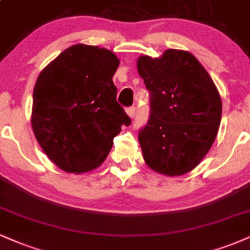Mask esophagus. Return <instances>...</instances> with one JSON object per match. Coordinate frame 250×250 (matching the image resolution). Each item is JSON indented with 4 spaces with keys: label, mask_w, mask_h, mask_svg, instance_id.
<instances>
[{
    "label": "esophagus",
    "mask_w": 250,
    "mask_h": 250,
    "mask_svg": "<svg viewBox=\"0 0 250 250\" xmlns=\"http://www.w3.org/2000/svg\"><path fill=\"white\" fill-rule=\"evenodd\" d=\"M125 112H127V114L130 117H134L135 116V113H136V108H135L134 106L133 107H128Z\"/></svg>",
    "instance_id": "1"
}]
</instances>
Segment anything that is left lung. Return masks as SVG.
<instances>
[{"label":"left lung","instance_id":"1","mask_svg":"<svg viewBox=\"0 0 250 250\" xmlns=\"http://www.w3.org/2000/svg\"><path fill=\"white\" fill-rule=\"evenodd\" d=\"M138 74L150 93V116L138 133L146 163L167 176L193 170L211 149L222 104L212 78L193 55L167 50L142 56Z\"/></svg>","mask_w":250,"mask_h":250}]
</instances>
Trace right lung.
Wrapping results in <instances>:
<instances>
[{"instance_id":"add662e5","label":"right lung","mask_w":250,"mask_h":250,"mask_svg":"<svg viewBox=\"0 0 250 250\" xmlns=\"http://www.w3.org/2000/svg\"><path fill=\"white\" fill-rule=\"evenodd\" d=\"M112 51L77 44L62 51L36 81L31 125L39 146L66 172L98 167L131 120L117 104Z\"/></svg>"}]
</instances>
